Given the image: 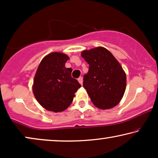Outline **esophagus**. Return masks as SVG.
<instances>
[{
	"instance_id": "obj_1",
	"label": "esophagus",
	"mask_w": 158,
	"mask_h": 158,
	"mask_svg": "<svg viewBox=\"0 0 158 158\" xmlns=\"http://www.w3.org/2000/svg\"><path fill=\"white\" fill-rule=\"evenodd\" d=\"M83 77H80L79 78H78V82L81 84V85H83Z\"/></svg>"
}]
</instances>
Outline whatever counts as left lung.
<instances>
[{
	"label": "left lung",
	"mask_w": 158,
	"mask_h": 158,
	"mask_svg": "<svg viewBox=\"0 0 158 158\" xmlns=\"http://www.w3.org/2000/svg\"><path fill=\"white\" fill-rule=\"evenodd\" d=\"M81 56L89 64L83 76V87L93 103L103 110L116 106L127 85L126 74L119 62L102 47L84 50Z\"/></svg>",
	"instance_id": "8db88e82"
}]
</instances>
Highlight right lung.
Returning <instances> with one entry per match:
<instances>
[{
    "label": "right lung",
    "instance_id": "right-lung-1",
    "mask_svg": "<svg viewBox=\"0 0 158 158\" xmlns=\"http://www.w3.org/2000/svg\"><path fill=\"white\" fill-rule=\"evenodd\" d=\"M68 55L52 52L43 58L34 79L33 93L39 103L45 109L63 111L73 102L75 93L81 88L71 76L72 68H66Z\"/></svg>",
    "mask_w": 158,
    "mask_h": 158
}]
</instances>
